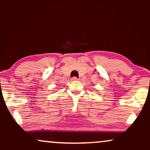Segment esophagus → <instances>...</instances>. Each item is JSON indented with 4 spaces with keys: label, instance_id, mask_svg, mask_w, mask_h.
<instances>
[{
    "label": "esophagus",
    "instance_id": "1",
    "mask_svg": "<svg viewBox=\"0 0 150 150\" xmlns=\"http://www.w3.org/2000/svg\"><path fill=\"white\" fill-rule=\"evenodd\" d=\"M71 80H72V81H78L79 79H78V78H76V76H74V77L71 78Z\"/></svg>",
    "mask_w": 150,
    "mask_h": 150
}]
</instances>
